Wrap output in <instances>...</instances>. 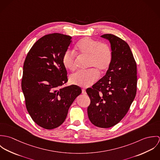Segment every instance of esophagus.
<instances>
[{"instance_id":"34e87169","label":"esophagus","mask_w":160,"mask_h":160,"mask_svg":"<svg viewBox=\"0 0 160 160\" xmlns=\"http://www.w3.org/2000/svg\"><path fill=\"white\" fill-rule=\"evenodd\" d=\"M82 93L83 94H86V90H85L84 89H82Z\"/></svg>"}]
</instances>
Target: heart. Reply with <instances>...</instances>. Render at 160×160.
<instances>
[{
  "label": "heart",
  "instance_id": "heart-1",
  "mask_svg": "<svg viewBox=\"0 0 160 160\" xmlns=\"http://www.w3.org/2000/svg\"><path fill=\"white\" fill-rule=\"evenodd\" d=\"M75 51L79 55L88 57L89 67L92 69L87 71H79L72 74L70 82L81 88L90 87L98 79V71L104 73L110 68L113 60L112 48L107 44L84 38L76 44ZM62 63L65 68L69 70L75 69L76 55L74 52L70 50L66 51L62 57Z\"/></svg>",
  "mask_w": 160,
  "mask_h": 160
}]
</instances>
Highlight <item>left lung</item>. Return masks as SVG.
<instances>
[{"instance_id":"1","label":"left lung","mask_w":160,"mask_h":160,"mask_svg":"<svg viewBox=\"0 0 160 160\" xmlns=\"http://www.w3.org/2000/svg\"><path fill=\"white\" fill-rule=\"evenodd\" d=\"M108 40L113 60L106 74L86 90L91 103L88 114L92 123L108 128L128 113L137 92V65L129 45L111 34L101 36Z\"/></svg>"}]
</instances>
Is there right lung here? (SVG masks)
Wrapping results in <instances>:
<instances>
[{"mask_svg":"<svg viewBox=\"0 0 160 160\" xmlns=\"http://www.w3.org/2000/svg\"><path fill=\"white\" fill-rule=\"evenodd\" d=\"M71 37L60 33L40 38L27 54L23 65L22 89L26 109L39 126L52 129L65 120L69 108L82 91L67 82V71L62 57Z\"/></svg>","mask_w":160,"mask_h":160,"instance_id":"1","label":"right lung"}]
</instances>
